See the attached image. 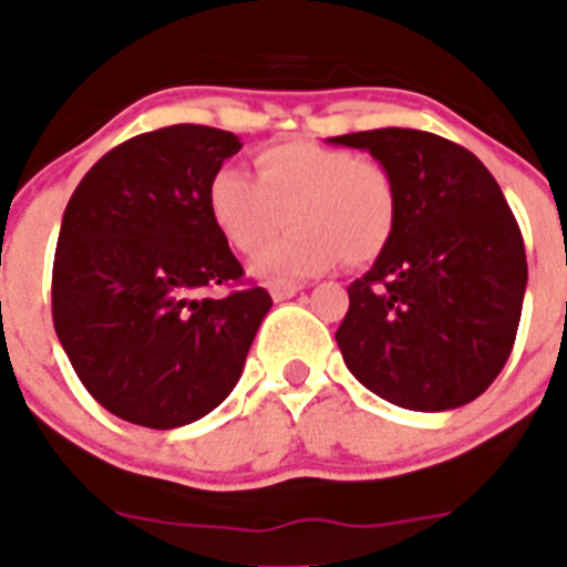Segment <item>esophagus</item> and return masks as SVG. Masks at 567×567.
Returning a JSON list of instances; mask_svg holds the SVG:
<instances>
[{
    "instance_id": "esophagus-1",
    "label": "esophagus",
    "mask_w": 567,
    "mask_h": 567,
    "mask_svg": "<svg viewBox=\"0 0 567 567\" xmlns=\"http://www.w3.org/2000/svg\"><path fill=\"white\" fill-rule=\"evenodd\" d=\"M299 290H301V285H296V282H274L271 285V299L274 301H288V299H293Z\"/></svg>"
}]
</instances>
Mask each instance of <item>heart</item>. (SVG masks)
Returning <instances> with one entry per match:
<instances>
[{
  "label": "heart",
  "instance_id": "heart-1",
  "mask_svg": "<svg viewBox=\"0 0 567 567\" xmlns=\"http://www.w3.org/2000/svg\"><path fill=\"white\" fill-rule=\"evenodd\" d=\"M257 181L219 169L208 183V214L238 251H255L284 224L282 239L251 260L262 279L316 277L340 260L368 266L390 247L398 225V186L390 169L340 147L307 140L255 153Z\"/></svg>",
  "mask_w": 567,
  "mask_h": 567
}]
</instances>
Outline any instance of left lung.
<instances>
[{
	"mask_svg": "<svg viewBox=\"0 0 567 567\" xmlns=\"http://www.w3.org/2000/svg\"><path fill=\"white\" fill-rule=\"evenodd\" d=\"M398 186L384 255L348 285L337 346L353 379L409 411L472 403L502 373L527 290L524 238L474 153L416 128L331 136Z\"/></svg>",
	"mask_w": 567,
	"mask_h": 567,
	"instance_id": "obj_1",
	"label": "left lung"
}]
</instances>
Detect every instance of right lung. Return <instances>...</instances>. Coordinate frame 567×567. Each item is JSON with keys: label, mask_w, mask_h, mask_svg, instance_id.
Wrapping results in <instances>:
<instances>
[{"label": "right lung", "mask_w": 567, "mask_h": 567, "mask_svg": "<svg viewBox=\"0 0 567 567\" xmlns=\"http://www.w3.org/2000/svg\"><path fill=\"white\" fill-rule=\"evenodd\" d=\"M241 151L230 131L169 125L93 164L56 238L51 312L84 390L142 427L188 425L216 409L271 296L203 299L244 277L208 214V183Z\"/></svg>", "instance_id": "right-lung-1"}]
</instances>
